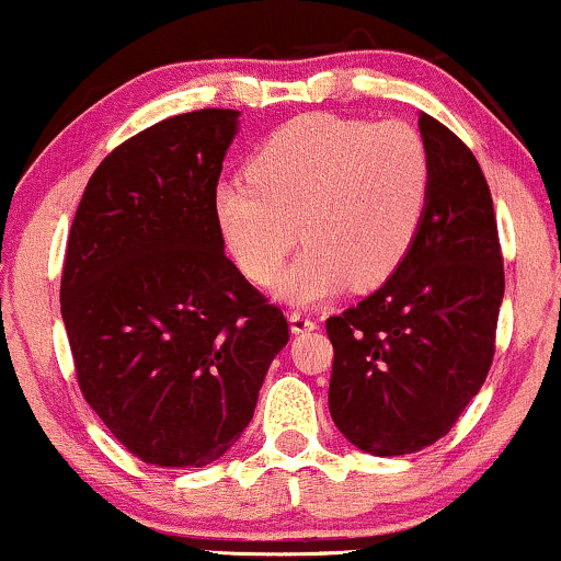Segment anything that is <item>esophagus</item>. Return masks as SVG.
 I'll list each match as a JSON object with an SVG mask.
<instances>
[{
    "label": "esophagus",
    "mask_w": 561,
    "mask_h": 561,
    "mask_svg": "<svg viewBox=\"0 0 561 561\" xmlns=\"http://www.w3.org/2000/svg\"><path fill=\"white\" fill-rule=\"evenodd\" d=\"M289 330H293V334L313 332V330H317V321L308 317V313L293 311V313H289Z\"/></svg>",
    "instance_id": "34e87169"
}]
</instances>
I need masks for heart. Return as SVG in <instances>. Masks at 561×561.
Instances as JSON below:
<instances>
[{"mask_svg": "<svg viewBox=\"0 0 561 561\" xmlns=\"http://www.w3.org/2000/svg\"><path fill=\"white\" fill-rule=\"evenodd\" d=\"M430 182L427 147L411 126L308 113L263 139L248 182L216 186L214 210L237 266L259 285L306 242L276 293L317 302L347 282L371 289L396 274L420 234Z\"/></svg>", "mask_w": 561, "mask_h": 561, "instance_id": "1", "label": "heart"}]
</instances>
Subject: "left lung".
Masks as SVG:
<instances>
[{
	"label": "left lung",
	"mask_w": 561,
	"mask_h": 561,
	"mask_svg": "<svg viewBox=\"0 0 561 561\" xmlns=\"http://www.w3.org/2000/svg\"><path fill=\"white\" fill-rule=\"evenodd\" d=\"M420 134L433 171L420 234L377 293L327 319L330 414L375 456L414 454L450 433L491 369L504 300L478 158L433 115H420Z\"/></svg>",
	"instance_id": "obj_1"
}]
</instances>
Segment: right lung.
Returning a JSON list of instances; mask_svg holds the SVG:
<instances>
[{
    "instance_id": "obj_1",
    "label": "right lung",
    "mask_w": 561,
    "mask_h": 561,
    "mask_svg": "<svg viewBox=\"0 0 561 561\" xmlns=\"http://www.w3.org/2000/svg\"><path fill=\"white\" fill-rule=\"evenodd\" d=\"M240 113L145 128L76 210L60 311L79 388L145 465L205 467L240 440L289 330L224 255L214 192Z\"/></svg>"
}]
</instances>
